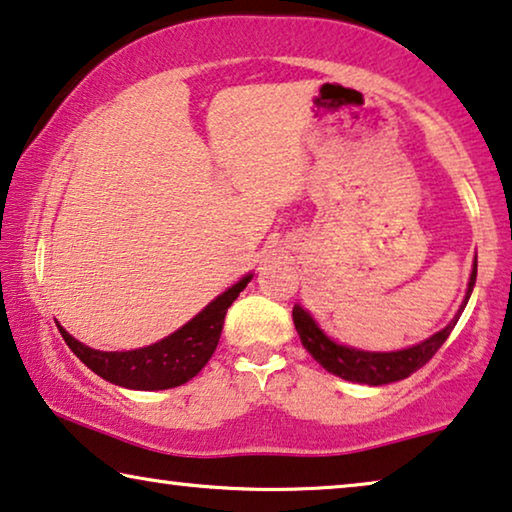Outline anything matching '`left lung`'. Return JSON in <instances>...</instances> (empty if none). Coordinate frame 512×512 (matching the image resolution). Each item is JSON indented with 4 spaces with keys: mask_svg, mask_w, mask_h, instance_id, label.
Returning a JSON list of instances; mask_svg holds the SVG:
<instances>
[{
    "mask_svg": "<svg viewBox=\"0 0 512 512\" xmlns=\"http://www.w3.org/2000/svg\"><path fill=\"white\" fill-rule=\"evenodd\" d=\"M476 266L478 264H474V271H471L467 296H464L462 308L455 315L453 322L448 324L446 329L434 333L432 338L423 340L421 345L400 349V352H386V354L361 352V349L338 345V342L326 338L324 331L315 324V319H312L301 305H294L292 310L294 326L296 331H299V338L303 342V347L310 352V356L315 358L324 370L333 372V375H338L347 381H358V384H368V386H381V384H391V381L407 379L409 375H414L416 370H421L423 365L439 352V347L444 345L448 335H451V331L455 329L457 319H460L464 305L469 301L471 289L476 285Z\"/></svg>",
    "mask_w": 512,
    "mask_h": 512,
    "instance_id": "8db88e82",
    "label": "left lung"
}]
</instances>
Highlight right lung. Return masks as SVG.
Segmentation results:
<instances>
[{"mask_svg":"<svg viewBox=\"0 0 512 512\" xmlns=\"http://www.w3.org/2000/svg\"><path fill=\"white\" fill-rule=\"evenodd\" d=\"M250 278H241L227 292L211 301L200 315L190 319L186 326H181L177 333L167 335L165 340L156 345L133 349V352H98L82 345L59 326L61 338L71 347V352L94 370L98 377L112 381V384L135 388V391H163L186 384L200 372L211 354L216 352V345L223 331L227 308L236 301V296L243 292Z\"/></svg>","mask_w":512,"mask_h":512,"instance_id":"add662e5","label":"right lung"}]
</instances>
